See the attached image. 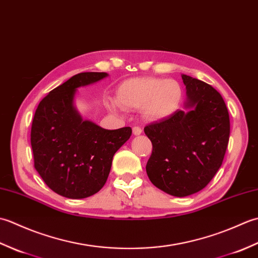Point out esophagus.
Masks as SVG:
<instances>
[{"instance_id":"esophagus-1","label":"esophagus","mask_w":258,"mask_h":258,"mask_svg":"<svg viewBox=\"0 0 258 258\" xmlns=\"http://www.w3.org/2000/svg\"><path fill=\"white\" fill-rule=\"evenodd\" d=\"M133 133H134V135L142 134V128L140 127V126H134V127H133Z\"/></svg>"}]
</instances>
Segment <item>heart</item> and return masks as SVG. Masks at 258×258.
Segmentation results:
<instances>
[{
  "mask_svg": "<svg viewBox=\"0 0 258 258\" xmlns=\"http://www.w3.org/2000/svg\"><path fill=\"white\" fill-rule=\"evenodd\" d=\"M183 87L175 80L135 78L117 87L116 100L126 108L142 107L149 119H161L174 114L183 101Z\"/></svg>",
  "mask_w": 258,
  "mask_h": 258,
  "instance_id": "1",
  "label": "heart"
}]
</instances>
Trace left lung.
I'll list each match as a JSON object with an SVG mask.
<instances>
[{"mask_svg": "<svg viewBox=\"0 0 258 258\" xmlns=\"http://www.w3.org/2000/svg\"><path fill=\"white\" fill-rule=\"evenodd\" d=\"M186 107L144 127L153 151L146 164L151 182L165 193L184 197L203 189L220 169L229 140V115L213 86L182 75Z\"/></svg>", "mask_w": 258, "mask_h": 258, "instance_id": "1", "label": "left lung"}]
</instances>
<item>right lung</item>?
Wrapping results in <instances>:
<instances>
[{
  "mask_svg": "<svg viewBox=\"0 0 258 258\" xmlns=\"http://www.w3.org/2000/svg\"><path fill=\"white\" fill-rule=\"evenodd\" d=\"M105 76L104 72L72 76L43 98L33 117L34 167L48 187L68 199L97 193L106 183L114 154L132 134L131 127L104 130L75 111L76 89Z\"/></svg>",
  "mask_w": 258,
  "mask_h": 258,
  "instance_id": "1",
  "label": "right lung"
}]
</instances>
